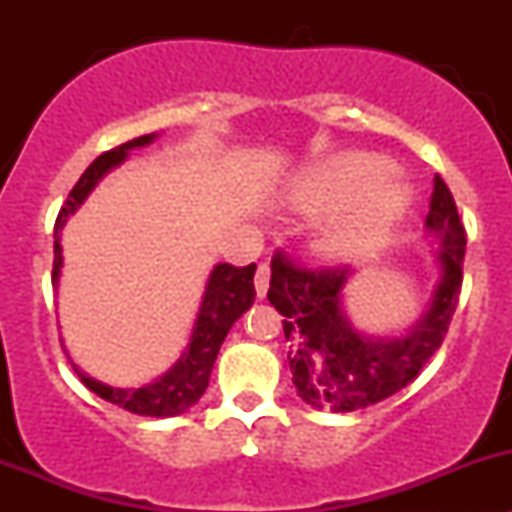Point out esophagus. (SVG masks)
I'll return each mask as SVG.
<instances>
[{"mask_svg": "<svg viewBox=\"0 0 512 512\" xmlns=\"http://www.w3.org/2000/svg\"><path fill=\"white\" fill-rule=\"evenodd\" d=\"M267 287H270V267L260 265L255 272V289H257V297H265Z\"/></svg>", "mask_w": 512, "mask_h": 512, "instance_id": "34e87169", "label": "esophagus"}]
</instances>
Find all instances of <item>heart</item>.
Listing matches in <instances>:
<instances>
[{
    "mask_svg": "<svg viewBox=\"0 0 512 512\" xmlns=\"http://www.w3.org/2000/svg\"><path fill=\"white\" fill-rule=\"evenodd\" d=\"M394 163L376 153H342L304 170L292 198L309 213H334L317 235L329 257H349L391 230L411 203L401 180L389 178Z\"/></svg>",
    "mask_w": 512,
    "mask_h": 512,
    "instance_id": "b5f03b06",
    "label": "heart"
}]
</instances>
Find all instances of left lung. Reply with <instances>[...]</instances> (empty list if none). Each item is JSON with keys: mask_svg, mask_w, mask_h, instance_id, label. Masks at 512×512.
<instances>
[{"mask_svg": "<svg viewBox=\"0 0 512 512\" xmlns=\"http://www.w3.org/2000/svg\"><path fill=\"white\" fill-rule=\"evenodd\" d=\"M426 230L438 237V285L426 314L401 337H366L344 312V285L352 270H307L282 255L272 257L267 299L282 314L289 369L304 404L329 411H359L409 386L448 334L463 282L466 227L441 175L433 178Z\"/></svg>", "mask_w": 512, "mask_h": 512, "instance_id": "1", "label": "left lung"}]
</instances>
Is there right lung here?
<instances>
[{"mask_svg": "<svg viewBox=\"0 0 512 512\" xmlns=\"http://www.w3.org/2000/svg\"><path fill=\"white\" fill-rule=\"evenodd\" d=\"M156 133H148V136L133 138V141L123 143V146L113 148V151L101 153L94 163L86 168V173L81 175L79 183L74 185V190L66 198L64 208H61L59 218L54 225V272H51V282L54 287L59 285L61 265H64V255H61V230H64L69 215H74L81 208L86 198H89L91 190L96 188L98 180L108 173L111 168L121 165L128 158L131 148H141L153 143ZM255 262L247 267H232L223 262V265H215L213 272L208 277V285H205L203 302H200L198 317H195L193 334H190V342L185 347L183 356L173 364V369L165 371L160 379L153 384L141 386V389H113V386L101 384V381L91 379L84 371H79V366H74L79 379L94 391L101 399L111 401V404L121 406V409L131 411L138 416H156V418H168L178 416L183 411H188L190 406H195L200 401V396L205 394L210 381V371H213L215 359H218L220 344L225 342L227 332H230L232 324L252 307L255 302Z\"/></svg>", "mask_w": 512, "mask_h": 512, "instance_id": "add662e5", "label": "right lung"}]
</instances>
